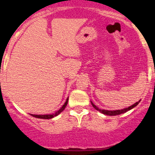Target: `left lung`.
Instances as JSON below:
<instances>
[{"instance_id":"8db88e82","label":"left lung","mask_w":155,"mask_h":155,"mask_svg":"<svg viewBox=\"0 0 155 155\" xmlns=\"http://www.w3.org/2000/svg\"><path fill=\"white\" fill-rule=\"evenodd\" d=\"M140 102V101H138L137 102H136V103H134V105H130V106H129L128 108H126V109H118V110H105V109H98V107H97L96 105H94V104L92 103V102H91V105H92L93 107L94 108V109H96V110L99 111L100 113H102V114L104 115H107V116H116V115H120L122 114V113H126V112H127V111L130 110V109H132L133 108H134L135 106H137V105L139 104V102Z\"/></svg>"}]
</instances>
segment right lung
Here are the masks:
<instances>
[{"instance_id":"obj_1","label":"right lung","mask_w":155,"mask_h":155,"mask_svg":"<svg viewBox=\"0 0 155 155\" xmlns=\"http://www.w3.org/2000/svg\"><path fill=\"white\" fill-rule=\"evenodd\" d=\"M68 98H67V101H66L65 103L64 104V105H63L62 107L59 109L57 112H56L55 113H53V114H46V115H33V114H31V116H34V117H35V118L45 119V120H49V119H52V118H53V117L57 116V115H59L60 113H61V112H63V111L64 110L65 107L67 106V105H68Z\"/></svg>"}]
</instances>
